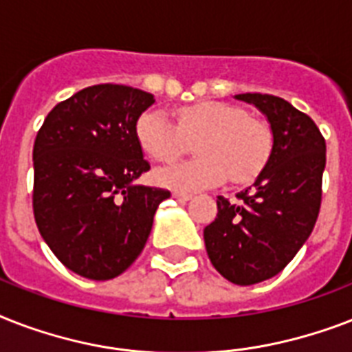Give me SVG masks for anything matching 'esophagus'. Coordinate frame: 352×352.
<instances>
[{
  "label": "esophagus",
  "mask_w": 352,
  "mask_h": 352,
  "mask_svg": "<svg viewBox=\"0 0 352 352\" xmlns=\"http://www.w3.org/2000/svg\"><path fill=\"white\" fill-rule=\"evenodd\" d=\"M173 197H175L177 201H182V203H184V201H190V199H192V193L175 192V193H173Z\"/></svg>",
  "instance_id": "1"
}]
</instances>
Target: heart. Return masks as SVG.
<instances>
[{"mask_svg": "<svg viewBox=\"0 0 352 352\" xmlns=\"http://www.w3.org/2000/svg\"><path fill=\"white\" fill-rule=\"evenodd\" d=\"M135 138L153 160L170 162L195 140L199 159L155 170L159 186L195 192L232 182L254 181L272 157L274 135L265 122L226 102H201L179 109L177 126L160 109H146L135 122Z\"/></svg>", "mask_w": 352, "mask_h": 352, "instance_id": "obj_1", "label": "heart"}]
</instances>
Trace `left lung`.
Wrapping results in <instances>:
<instances>
[{"label": "left lung", "mask_w": 352, "mask_h": 352, "mask_svg": "<svg viewBox=\"0 0 352 352\" xmlns=\"http://www.w3.org/2000/svg\"><path fill=\"white\" fill-rule=\"evenodd\" d=\"M267 117L272 157L239 203L217 197V217L204 228L215 270L235 285L261 283L283 270L309 239L322 204L325 140L305 113L283 98L235 95Z\"/></svg>", "instance_id": "8db88e82"}]
</instances>
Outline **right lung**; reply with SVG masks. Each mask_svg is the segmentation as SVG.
Segmentation results:
<instances>
[{"label": "right lung", "mask_w": 352, "mask_h": 352, "mask_svg": "<svg viewBox=\"0 0 352 352\" xmlns=\"http://www.w3.org/2000/svg\"><path fill=\"white\" fill-rule=\"evenodd\" d=\"M155 98L91 85L60 102L36 135L32 208L41 237L82 278L106 281L140 256L168 190L137 184L149 170L135 122Z\"/></svg>", "instance_id": "1"}]
</instances>
